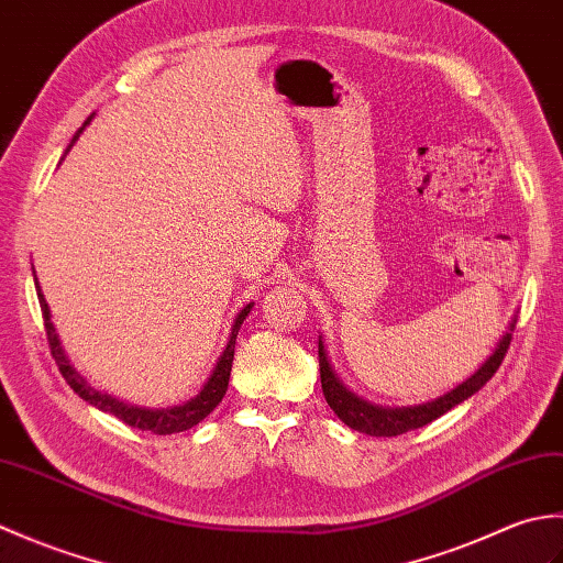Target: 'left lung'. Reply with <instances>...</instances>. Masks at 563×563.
Wrapping results in <instances>:
<instances>
[{
  "mask_svg": "<svg viewBox=\"0 0 563 563\" xmlns=\"http://www.w3.org/2000/svg\"><path fill=\"white\" fill-rule=\"evenodd\" d=\"M512 327H516V319L510 321L508 331L500 336L496 351L486 357V363L476 369L472 377H466L462 385L454 387L452 391L442 394V397L418 404V406H404V409H387V406H377L369 404L343 385V382L333 373V367L327 357L324 343L319 339V369H321V389H324L327 404L333 409L341 421L353 428L361 430L365 435H375V438H394L401 433H409V430L423 428L430 421H435L442 413H448L454 406L462 404L464 399H470L472 394L479 391L488 379L496 375V369L504 363V357L508 353V345L512 339Z\"/></svg>",
  "mask_w": 563,
  "mask_h": 563,
  "instance_id": "1",
  "label": "left lung"
}]
</instances>
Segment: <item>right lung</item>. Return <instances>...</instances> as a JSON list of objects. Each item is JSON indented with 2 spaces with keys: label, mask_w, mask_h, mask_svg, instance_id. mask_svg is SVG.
<instances>
[{
  "label": "right lung",
  "mask_w": 563,
  "mask_h": 563,
  "mask_svg": "<svg viewBox=\"0 0 563 563\" xmlns=\"http://www.w3.org/2000/svg\"><path fill=\"white\" fill-rule=\"evenodd\" d=\"M89 121H91V118H87V121H84V125L77 130L75 137H71V142L67 145V152H69L71 145H75L77 137L81 135V130L87 128ZM33 280H35V292H38V302H41L43 321H45L47 343H51V353L55 357L59 373H63V377L67 379V385L75 389L84 401H89L91 406H97V409H101L106 413H113L115 418H121V421L128 423V426L140 428V430H152L154 435H172V433H181V430L194 428L214 409V406L222 401L224 391H227V385H230L236 333H239V327H242V321L249 317L254 302H249L242 309V312L236 314L234 324H232V333H230V339H227V345H224L222 355L218 357V363H214V367H212V375L208 377V382H206V385H202V389L196 394L194 399H188V401L178 404V406H172V409H142V406L118 401L115 397H111V394H103L99 389H93L89 382L77 373V367L69 363V357H67V353L63 349V343H59V336H57V331H55L53 321H51V307H47L45 297L41 292V285H38V278H35V271H33Z\"/></svg>",
  "instance_id": "obj_1"
}]
</instances>
